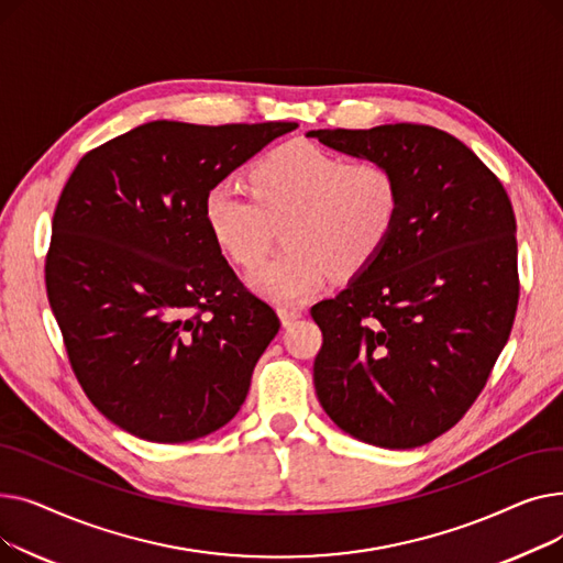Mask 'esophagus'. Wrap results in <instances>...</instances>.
I'll return each instance as SVG.
<instances>
[{"label":"esophagus","instance_id":"esophagus-1","mask_svg":"<svg viewBox=\"0 0 563 563\" xmlns=\"http://www.w3.org/2000/svg\"><path fill=\"white\" fill-rule=\"evenodd\" d=\"M278 314H280V321L285 323V327H289L291 321H297V319L303 314V310H301V308H289V306H283V308L278 310Z\"/></svg>","mask_w":563,"mask_h":563}]
</instances>
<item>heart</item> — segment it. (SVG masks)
I'll return each instance as SVG.
<instances>
[{"label": "heart", "mask_w": 563, "mask_h": 563, "mask_svg": "<svg viewBox=\"0 0 563 563\" xmlns=\"http://www.w3.org/2000/svg\"><path fill=\"white\" fill-rule=\"evenodd\" d=\"M251 191L219 183L202 200L214 244L242 269L255 266L285 225L287 251L251 276L264 297L301 301L333 274H363L386 249L401 210V180L383 159H344L294 141L274 147L249 173Z\"/></svg>", "instance_id": "heart-1"}]
</instances>
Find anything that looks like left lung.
I'll use <instances>...</instances> for the list:
<instances>
[{
  "label": "left lung",
  "instance_id": "left-lung-1",
  "mask_svg": "<svg viewBox=\"0 0 563 563\" xmlns=\"http://www.w3.org/2000/svg\"><path fill=\"white\" fill-rule=\"evenodd\" d=\"M310 136L388 162L401 180L386 249L310 310L323 338L317 397L369 445H427L477 401L514 327L520 278L509 194L465 143L431 125Z\"/></svg>",
  "mask_w": 563,
  "mask_h": 563
}]
</instances>
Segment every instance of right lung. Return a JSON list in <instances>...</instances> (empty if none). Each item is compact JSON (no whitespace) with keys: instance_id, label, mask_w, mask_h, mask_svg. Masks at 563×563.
Wrapping results in <instances>:
<instances>
[{"instance_id":"1","label":"right lung","mask_w":563,"mask_h":563,"mask_svg":"<svg viewBox=\"0 0 563 563\" xmlns=\"http://www.w3.org/2000/svg\"><path fill=\"white\" fill-rule=\"evenodd\" d=\"M294 128L155 121L70 173L52 219L47 299L81 390L128 433L187 442L242 408L280 319L221 255L202 200Z\"/></svg>"}]
</instances>
